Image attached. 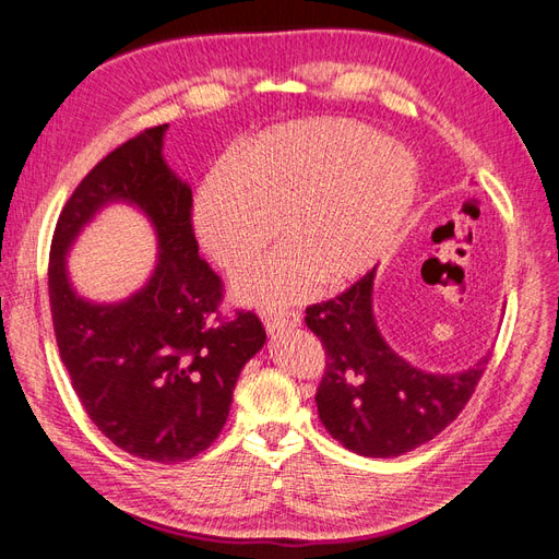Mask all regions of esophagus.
Here are the masks:
<instances>
[{"mask_svg":"<svg viewBox=\"0 0 559 559\" xmlns=\"http://www.w3.org/2000/svg\"><path fill=\"white\" fill-rule=\"evenodd\" d=\"M263 321L267 333H280L284 329H294L300 324V312L298 310H270L263 312Z\"/></svg>","mask_w":559,"mask_h":559,"instance_id":"obj_1","label":"esophagus"}]
</instances>
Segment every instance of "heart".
I'll use <instances>...</instances> for the list:
<instances>
[{
  "mask_svg": "<svg viewBox=\"0 0 559 559\" xmlns=\"http://www.w3.org/2000/svg\"><path fill=\"white\" fill-rule=\"evenodd\" d=\"M415 158L384 134L347 118L270 128L233 167L216 170L198 195L195 230L228 273L257 263L235 292L251 306H289L317 282L345 286L396 242L417 202Z\"/></svg>",
  "mask_w": 559,
  "mask_h": 559,
  "instance_id": "obj_1",
  "label": "heart"
}]
</instances>
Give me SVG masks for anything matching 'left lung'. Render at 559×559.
Instances as JSON below:
<instances>
[{
  "label": "left lung",
  "mask_w": 559,
  "mask_h": 559,
  "mask_svg": "<svg viewBox=\"0 0 559 559\" xmlns=\"http://www.w3.org/2000/svg\"><path fill=\"white\" fill-rule=\"evenodd\" d=\"M373 277L376 267L341 296L306 310V324L326 357L314 401L321 425L347 450L399 456L452 425L476 392L489 354L454 376L411 366L376 326Z\"/></svg>",
  "instance_id": "obj_1"
}]
</instances>
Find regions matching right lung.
<instances>
[{
  "mask_svg": "<svg viewBox=\"0 0 559 559\" xmlns=\"http://www.w3.org/2000/svg\"><path fill=\"white\" fill-rule=\"evenodd\" d=\"M167 126L116 146L79 181L58 216L48 300L60 359L93 425L140 460H193L222 433L242 366L265 343L257 312H222L224 282L198 257L193 195L163 160ZM109 199L134 201L159 235L155 277L118 307L79 299L63 251Z\"/></svg>",
  "mask_w": 559,
  "mask_h": 559,
  "instance_id": "obj_1",
  "label": "right lung"
}]
</instances>
